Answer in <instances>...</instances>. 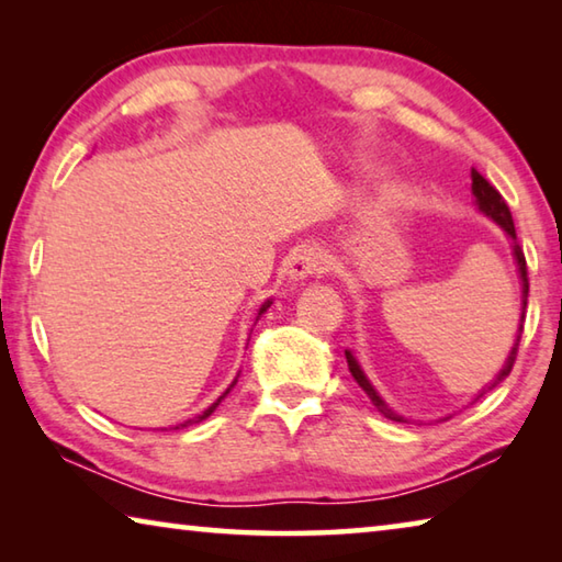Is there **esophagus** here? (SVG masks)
Segmentation results:
<instances>
[{
    "mask_svg": "<svg viewBox=\"0 0 562 562\" xmlns=\"http://www.w3.org/2000/svg\"><path fill=\"white\" fill-rule=\"evenodd\" d=\"M327 270V258L322 255L317 247H304V250L294 252L292 260L288 265V278L292 282H302L307 278H317Z\"/></svg>",
    "mask_w": 562,
    "mask_h": 562,
    "instance_id": "34e87169",
    "label": "esophagus"
}]
</instances>
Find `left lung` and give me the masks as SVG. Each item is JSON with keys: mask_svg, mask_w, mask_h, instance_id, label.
<instances>
[{"mask_svg": "<svg viewBox=\"0 0 562 562\" xmlns=\"http://www.w3.org/2000/svg\"><path fill=\"white\" fill-rule=\"evenodd\" d=\"M471 190H473V195H475V205H479V211L483 213V215H488L493 223H498L503 231H506V235L510 237L513 240V258H516V262H518V272H520V280H522V315H520V327H518V337H516V345L510 347V355H508V359H506V364H503V369L501 372L496 374V379H493V382L488 384V386H483L479 394H475V398H481L483 394L486 392H491L493 386H498L503 379H506L508 374H510V369H513V364H516V355H518V345H520V331H522V319H526V307H528V268H526V255H522V250H520V245H518V237H516V225H513V215H510V211H508V205H506V201H503V195L498 193L496 188H493L486 178H483L479 170H471ZM347 355V364H349V372H351V376H355V382L361 386V392H364L369 398H372V404L376 406V412L382 414V416H386V418H392V422H404V416H398L396 412H392V408L386 406V402L382 396L376 394V389L369 384V379L364 376V372H361V367H359V361L355 359V355H351V351L347 349L345 351ZM473 398V402H475Z\"/></svg>", "mask_w": 562, "mask_h": 562, "instance_id": "1", "label": "left lung"}]
</instances>
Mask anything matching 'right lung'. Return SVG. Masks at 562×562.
Listing matches in <instances>:
<instances>
[{
    "label": "right lung",
    "mask_w": 562,
    "mask_h": 562,
    "mask_svg": "<svg viewBox=\"0 0 562 562\" xmlns=\"http://www.w3.org/2000/svg\"><path fill=\"white\" fill-rule=\"evenodd\" d=\"M270 304H272L270 300H268V302H265V304H262V307H260V312H258V317H255V319H260V317L265 315V312H268V307H270ZM237 376H240V374H237ZM237 376L233 379V384L225 389V394H223L221 398H217V402H215V404H211V406H207V408H205V412H203V414H198L195 418H188V422H183V424H178V426H176V429H186V426H190V424H198V422H203V418H207V416H211V414L215 412V408H217V404H221V402H223V398H225L227 394H231V389H233V386L237 384Z\"/></svg>",
    "instance_id": "1"
}]
</instances>
